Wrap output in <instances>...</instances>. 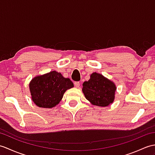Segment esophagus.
<instances>
[{
	"label": "esophagus",
	"mask_w": 155,
	"mask_h": 155,
	"mask_svg": "<svg viewBox=\"0 0 155 155\" xmlns=\"http://www.w3.org/2000/svg\"><path fill=\"white\" fill-rule=\"evenodd\" d=\"M74 86H75V87L78 88V87H79V86H80V84H81V83H80V82L77 81V82H74Z\"/></svg>",
	"instance_id": "1"
}]
</instances>
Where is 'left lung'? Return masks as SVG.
<instances>
[{
	"label": "left lung",
	"mask_w": 155,
	"mask_h": 155,
	"mask_svg": "<svg viewBox=\"0 0 155 155\" xmlns=\"http://www.w3.org/2000/svg\"><path fill=\"white\" fill-rule=\"evenodd\" d=\"M82 86L85 98L94 105L105 107L114 102L116 85L103 75L92 73L91 78L85 81Z\"/></svg>",
	"instance_id": "8db88e82"
}]
</instances>
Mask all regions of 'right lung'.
Listing matches in <instances>:
<instances>
[{
  "instance_id": "right-lung-1",
  "label": "right lung",
  "mask_w": 155,
  "mask_h": 155,
  "mask_svg": "<svg viewBox=\"0 0 155 155\" xmlns=\"http://www.w3.org/2000/svg\"><path fill=\"white\" fill-rule=\"evenodd\" d=\"M73 86L69 78L56 71L36 77L30 83L32 101L40 107L51 108L59 103L67 89Z\"/></svg>"
}]
</instances>
